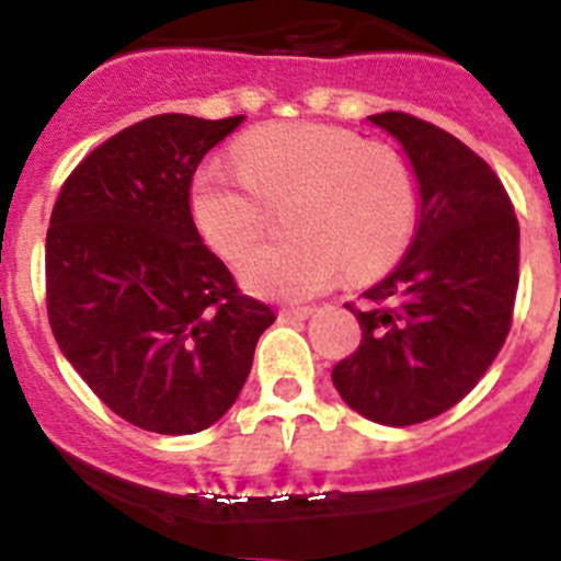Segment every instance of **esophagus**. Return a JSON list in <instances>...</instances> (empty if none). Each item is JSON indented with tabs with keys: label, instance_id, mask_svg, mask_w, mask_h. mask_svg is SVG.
<instances>
[{
	"label": "esophagus",
	"instance_id": "obj_1",
	"mask_svg": "<svg viewBox=\"0 0 561 561\" xmlns=\"http://www.w3.org/2000/svg\"><path fill=\"white\" fill-rule=\"evenodd\" d=\"M314 314V308H308V306H302V308H284V311H280V314H277V320L280 322H302V320H308V317Z\"/></svg>",
	"mask_w": 561,
	"mask_h": 561
}]
</instances>
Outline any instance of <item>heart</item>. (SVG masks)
Returning <instances> with one entry per match:
<instances>
[{
  "mask_svg": "<svg viewBox=\"0 0 561 561\" xmlns=\"http://www.w3.org/2000/svg\"><path fill=\"white\" fill-rule=\"evenodd\" d=\"M236 169L205 163L188 183V214L210 250L233 259L259 236L264 205L286 203L291 239L259 244L236 264L261 297L306 300L347 266L364 280L400 259L417 222V180L400 152L342 127L297 122L253 130Z\"/></svg>",
  "mask_w": 561,
  "mask_h": 561,
  "instance_id": "obj_1",
  "label": "heart"
}]
</instances>
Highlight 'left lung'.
<instances>
[{
    "instance_id": "8db88e82",
    "label": "left lung",
    "mask_w": 561,
    "mask_h": 561,
    "mask_svg": "<svg viewBox=\"0 0 561 561\" xmlns=\"http://www.w3.org/2000/svg\"><path fill=\"white\" fill-rule=\"evenodd\" d=\"M403 147L420 208L403 261L364 291L362 344L333 367L342 400L381 425L425 423L459 403L512 325L520 266L515 208L490 163L431 122L367 116Z\"/></svg>"
}]
</instances>
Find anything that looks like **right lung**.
I'll return each instance as SVG.
<instances>
[{
	"instance_id": "add662e5",
	"label": "right lung",
	"mask_w": 561,
	"mask_h": 561,
	"mask_svg": "<svg viewBox=\"0 0 561 561\" xmlns=\"http://www.w3.org/2000/svg\"><path fill=\"white\" fill-rule=\"evenodd\" d=\"M241 122L161 113L125 127L69 174L46 230L60 353L107 409L152 434L217 423L275 322L188 214L192 174Z\"/></svg>"
}]
</instances>
